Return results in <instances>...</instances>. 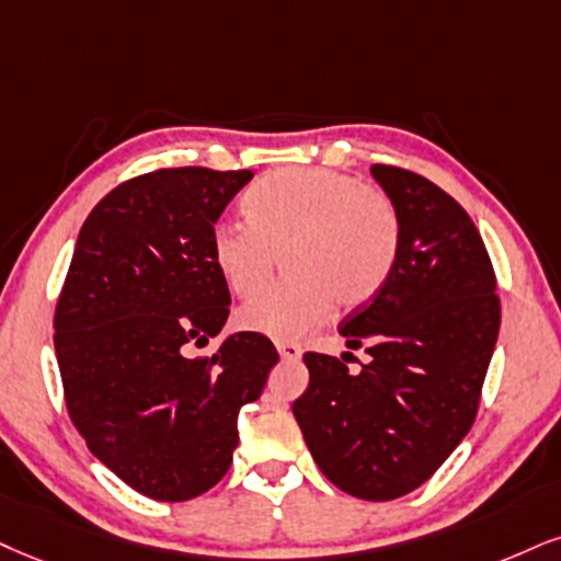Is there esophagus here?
Returning a JSON list of instances; mask_svg holds the SVG:
<instances>
[{
	"mask_svg": "<svg viewBox=\"0 0 561 561\" xmlns=\"http://www.w3.org/2000/svg\"><path fill=\"white\" fill-rule=\"evenodd\" d=\"M278 354L283 362H296V358L301 356V345L299 343H291V341H278Z\"/></svg>",
	"mask_w": 561,
	"mask_h": 561,
	"instance_id": "esophagus-1",
	"label": "esophagus"
}]
</instances>
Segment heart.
I'll list each match as a JSON object with an SVG mask.
<instances>
[{"label": "heart", "instance_id": "b5f03b06", "mask_svg": "<svg viewBox=\"0 0 561 561\" xmlns=\"http://www.w3.org/2000/svg\"><path fill=\"white\" fill-rule=\"evenodd\" d=\"M249 220H218L210 252L241 299L260 294L278 257L288 280L239 309V324L278 341L354 312L382 291L403 247L396 199L362 179L324 169H278L244 199Z\"/></svg>", "mask_w": 561, "mask_h": 561}]
</instances>
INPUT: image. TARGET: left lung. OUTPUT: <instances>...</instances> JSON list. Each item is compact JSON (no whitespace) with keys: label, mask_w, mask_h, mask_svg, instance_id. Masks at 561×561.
<instances>
[{"label":"left lung","mask_w":561,"mask_h":561,"mask_svg":"<svg viewBox=\"0 0 561 561\" xmlns=\"http://www.w3.org/2000/svg\"><path fill=\"white\" fill-rule=\"evenodd\" d=\"M371 174L396 199L403 247L382 291L337 328L369 362L348 371L345 356L307 351L294 416L328 481L387 502L432 479L473 426L500 296L479 228L445 190L398 165Z\"/></svg>","instance_id":"left-lung-1"}]
</instances>
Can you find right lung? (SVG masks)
Instances as JSON below:
<instances>
[{
    "label": "right lung",
    "instance_id": "1",
    "mask_svg": "<svg viewBox=\"0 0 561 561\" xmlns=\"http://www.w3.org/2000/svg\"><path fill=\"white\" fill-rule=\"evenodd\" d=\"M252 171L203 165L127 179L80 228L54 312L69 419L90 453L150 500L186 502L224 479L241 405L278 362L260 333H220L231 294L210 231Z\"/></svg>",
    "mask_w": 561,
    "mask_h": 561
}]
</instances>
